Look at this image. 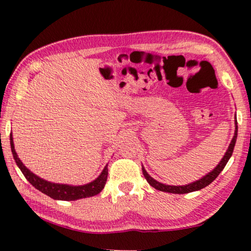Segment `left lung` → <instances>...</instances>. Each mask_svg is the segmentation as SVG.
I'll return each instance as SVG.
<instances>
[{
    "mask_svg": "<svg viewBox=\"0 0 251 251\" xmlns=\"http://www.w3.org/2000/svg\"><path fill=\"white\" fill-rule=\"evenodd\" d=\"M235 134H233V137L231 139L230 144L227 148L226 152H225L224 157L222 158V160L219 161L217 166H216L211 172H209L208 174H206L205 176H202L201 179H198L196 181L190 182L188 185H181V186H173V185H166L163 184V182L157 181L156 179H154L150 174L146 172V169L144 166H142L143 169V175L144 177L146 178V180L148 181L151 187H154L155 189L160 190V192H165V193H171V194H187V193H192V192H196V190H201L202 188H205L206 186L210 185L212 181H214L217 176L222 173L223 169L226 166V164L228 163L229 158H230L233 151V147H235V144L237 141V133H238V126H237V118L235 117Z\"/></svg>",
    "mask_w": 251,
    "mask_h": 251,
    "instance_id": "obj_1",
    "label": "left lung"
}]
</instances>
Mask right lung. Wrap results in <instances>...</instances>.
Returning <instances> with one entry per match:
<instances>
[{"label": "right lung", "instance_id": "add662e5", "mask_svg": "<svg viewBox=\"0 0 251 251\" xmlns=\"http://www.w3.org/2000/svg\"><path fill=\"white\" fill-rule=\"evenodd\" d=\"M10 143H11V151L13 154L14 160L16 165H18L21 172L23 173L25 178L31 182V184L35 187L37 190H40L45 195H48L50 198L55 199V201H77V199L87 198L95 196V195L100 194L105 187L106 180H107L108 175V164H106L103 171L100 174V176L91 182L85 185L79 186H73L67 184H57V182H52L43 179V178L35 175L33 172L29 171L27 167L22 163V160L19 158L18 154H16L14 148V142L12 133L10 135Z\"/></svg>", "mask_w": 251, "mask_h": 251}]
</instances>
